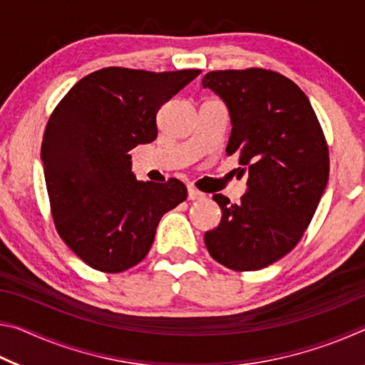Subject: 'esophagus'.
<instances>
[{"label": "esophagus", "instance_id": "1", "mask_svg": "<svg viewBox=\"0 0 365 365\" xmlns=\"http://www.w3.org/2000/svg\"><path fill=\"white\" fill-rule=\"evenodd\" d=\"M202 197H205V193H201V191H197V190L193 188V187L188 188V200H190V201L202 200Z\"/></svg>", "mask_w": 365, "mask_h": 365}]
</instances>
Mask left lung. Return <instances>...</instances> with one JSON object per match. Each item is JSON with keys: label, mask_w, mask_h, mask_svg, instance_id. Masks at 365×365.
Listing matches in <instances>:
<instances>
[{"label": "left lung", "mask_w": 365, "mask_h": 365, "mask_svg": "<svg viewBox=\"0 0 365 365\" xmlns=\"http://www.w3.org/2000/svg\"><path fill=\"white\" fill-rule=\"evenodd\" d=\"M202 88L225 103L227 154L248 169L238 205L214 195L222 219L205 235L215 261L259 270L288 255L311 222L329 182V148L307 96L292 80L264 69L214 71Z\"/></svg>", "instance_id": "8db88e82"}]
</instances>
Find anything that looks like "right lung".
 Segmentation results:
<instances>
[{"instance_id": "1", "label": "right lung", "mask_w": 365, "mask_h": 365, "mask_svg": "<svg viewBox=\"0 0 365 365\" xmlns=\"http://www.w3.org/2000/svg\"><path fill=\"white\" fill-rule=\"evenodd\" d=\"M201 71H96L72 86L48 120L41 163L59 237L96 270L117 274L148 255L185 185L140 182L128 151L156 140V114Z\"/></svg>"}]
</instances>
